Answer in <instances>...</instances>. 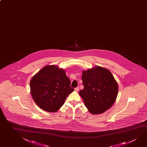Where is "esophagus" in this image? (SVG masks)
<instances>
[{
  "instance_id": "1",
  "label": "esophagus",
  "mask_w": 147,
  "mask_h": 147,
  "mask_svg": "<svg viewBox=\"0 0 147 147\" xmlns=\"http://www.w3.org/2000/svg\"><path fill=\"white\" fill-rule=\"evenodd\" d=\"M79 89H80L79 87H77L75 88V91H78L79 90Z\"/></svg>"
}]
</instances>
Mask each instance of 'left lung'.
Instances as JSON below:
<instances>
[{
	"instance_id": "left-lung-1",
	"label": "left lung",
	"mask_w": 147,
	"mask_h": 147,
	"mask_svg": "<svg viewBox=\"0 0 147 147\" xmlns=\"http://www.w3.org/2000/svg\"><path fill=\"white\" fill-rule=\"evenodd\" d=\"M84 88L79 94L90 113L100 114L113 105L118 92V85L107 69L95 66L82 72Z\"/></svg>"
}]
</instances>
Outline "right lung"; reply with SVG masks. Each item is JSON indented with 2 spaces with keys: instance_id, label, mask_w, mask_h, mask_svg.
Masks as SVG:
<instances>
[{
  "instance_id": "1",
  "label": "right lung",
  "mask_w": 147,
  "mask_h": 147,
  "mask_svg": "<svg viewBox=\"0 0 147 147\" xmlns=\"http://www.w3.org/2000/svg\"><path fill=\"white\" fill-rule=\"evenodd\" d=\"M64 69L47 65L32 77L30 92L36 105L42 109L55 113L61 108L67 96L74 89Z\"/></svg>"
}]
</instances>
